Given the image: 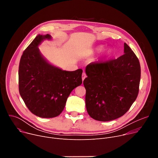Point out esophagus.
I'll use <instances>...</instances> for the list:
<instances>
[{
  "instance_id": "esophagus-1",
  "label": "esophagus",
  "mask_w": 158,
  "mask_h": 158,
  "mask_svg": "<svg viewBox=\"0 0 158 158\" xmlns=\"http://www.w3.org/2000/svg\"><path fill=\"white\" fill-rule=\"evenodd\" d=\"M86 77V74L85 73H83L82 74V81L84 80V79Z\"/></svg>"
}]
</instances>
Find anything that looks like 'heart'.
Returning a JSON list of instances; mask_svg holds the SVG:
<instances>
[{"label": "heart", "mask_w": 158, "mask_h": 158, "mask_svg": "<svg viewBox=\"0 0 158 158\" xmlns=\"http://www.w3.org/2000/svg\"><path fill=\"white\" fill-rule=\"evenodd\" d=\"M104 49V46H98L96 47H95L92 51H91V53H99L101 52V51H102ZM115 55V52L114 50L112 48H108L107 49H106L102 54L101 60H108L110 59L111 58L113 57Z\"/></svg>", "instance_id": "heart-1"}]
</instances>
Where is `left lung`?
I'll list each match as a JSON object with an SVG mask.
<instances>
[{
	"label": "left lung",
	"mask_w": 158,
	"mask_h": 158,
	"mask_svg": "<svg viewBox=\"0 0 158 158\" xmlns=\"http://www.w3.org/2000/svg\"><path fill=\"white\" fill-rule=\"evenodd\" d=\"M124 55L87 65L85 106L95 120L110 121L123 116L136 99L141 78L139 61L124 43Z\"/></svg>",
	"instance_id": "obj_1"
}]
</instances>
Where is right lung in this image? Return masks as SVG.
Returning <instances> with one entry per match:
<instances>
[{
  "label": "right lung",
  "instance_id": "obj_1",
  "mask_svg": "<svg viewBox=\"0 0 158 158\" xmlns=\"http://www.w3.org/2000/svg\"><path fill=\"white\" fill-rule=\"evenodd\" d=\"M49 34H39L22 54L19 67L20 95L30 111L42 118L59 116L67 98L82 84V70L64 71L50 63L39 49Z\"/></svg>",
  "mask_w": 158,
  "mask_h": 158
}]
</instances>
